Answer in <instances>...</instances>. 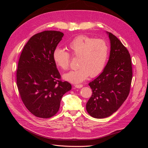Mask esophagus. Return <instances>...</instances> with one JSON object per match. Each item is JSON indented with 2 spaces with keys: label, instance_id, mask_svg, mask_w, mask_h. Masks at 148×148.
I'll return each mask as SVG.
<instances>
[{
  "label": "esophagus",
  "instance_id": "obj_1",
  "mask_svg": "<svg viewBox=\"0 0 148 148\" xmlns=\"http://www.w3.org/2000/svg\"><path fill=\"white\" fill-rule=\"evenodd\" d=\"M74 86L77 88H82L83 87V84H75Z\"/></svg>",
  "mask_w": 148,
  "mask_h": 148
}]
</instances>
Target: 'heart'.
<instances>
[{"label": "heart", "mask_w": 148, "mask_h": 148, "mask_svg": "<svg viewBox=\"0 0 148 148\" xmlns=\"http://www.w3.org/2000/svg\"><path fill=\"white\" fill-rule=\"evenodd\" d=\"M73 56L79 57L77 69L71 70L63 75L65 81L79 83L89 76L95 77L105 68L109 54V47L104 40L95 39L86 36H78L68 45ZM56 65L62 70H66L70 64V54L62 48H56L53 52Z\"/></svg>", "instance_id": "obj_1"}]
</instances>
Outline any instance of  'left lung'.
<instances>
[{
    "label": "left lung",
    "mask_w": 148,
    "mask_h": 148,
    "mask_svg": "<svg viewBox=\"0 0 148 148\" xmlns=\"http://www.w3.org/2000/svg\"><path fill=\"white\" fill-rule=\"evenodd\" d=\"M110 51L102 72L89 83L92 96L86 110L96 119L108 117L117 111L127 98L132 79L130 55L120 40L109 32Z\"/></svg>",
    "instance_id": "8db88e82"
}]
</instances>
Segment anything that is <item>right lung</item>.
<instances>
[{
	"instance_id": "1",
	"label": "right lung",
	"mask_w": 148,
	"mask_h": 148,
	"mask_svg": "<svg viewBox=\"0 0 148 148\" xmlns=\"http://www.w3.org/2000/svg\"><path fill=\"white\" fill-rule=\"evenodd\" d=\"M64 33L44 31L36 34L26 44L16 71V84L26 108L38 117L47 119L56 114L65 93L71 85L61 82L53 59V52Z\"/></svg>"
}]
</instances>
